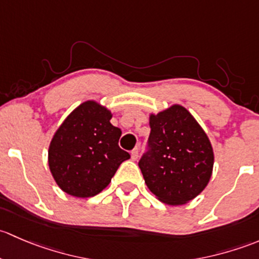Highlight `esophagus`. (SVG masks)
Returning a JSON list of instances; mask_svg holds the SVG:
<instances>
[{
    "label": "esophagus",
    "mask_w": 259,
    "mask_h": 259,
    "mask_svg": "<svg viewBox=\"0 0 259 259\" xmlns=\"http://www.w3.org/2000/svg\"><path fill=\"white\" fill-rule=\"evenodd\" d=\"M138 154H140V151H138V148H135L132 152H131V158H132L133 161H137Z\"/></svg>",
    "instance_id": "esophagus-1"
}]
</instances>
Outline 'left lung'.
Wrapping results in <instances>:
<instances>
[{"mask_svg": "<svg viewBox=\"0 0 259 259\" xmlns=\"http://www.w3.org/2000/svg\"><path fill=\"white\" fill-rule=\"evenodd\" d=\"M149 128L151 151L138 163L146 185L163 203H188L212 177L214 153L208 136L181 105L149 114Z\"/></svg>", "mask_w": 259, "mask_h": 259, "instance_id": "obj_1", "label": "left lung"}]
</instances>
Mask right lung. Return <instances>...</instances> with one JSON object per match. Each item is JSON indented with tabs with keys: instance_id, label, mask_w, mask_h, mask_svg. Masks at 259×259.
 <instances>
[{
	"instance_id": "obj_1",
	"label": "right lung",
	"mask_w": 259,
	"mask_h": 259,
	"mask_svg": "<svg viewBox=\"0 0 259 259\" xmlns=\"http://www.w3.org/2000/svg\"><path fill=\"white\" fill-rule=\"evenodd\" d=\"M112 112L97 101H86L65 118L49 147V167L58 187L89 198L102 192L128 152L119 148L122 131L111 123Z\"/></svg>"
}]
</instances>
